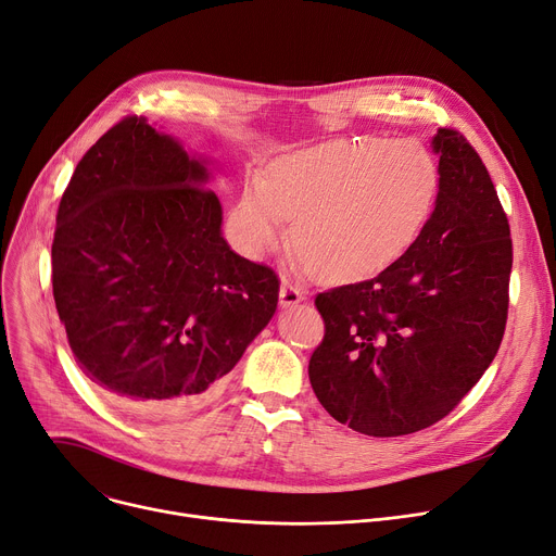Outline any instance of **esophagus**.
Instances as JSON below:
<instances>
[{
  "mask_svg": "<svg viewBox=\"0 0 556 556\" xmlns=\"http://www.w3.org/2000/svg\"><path fill=\"white\" fill-rule=\"evenodd\" d=\"M300 302H304L302 290L295 288L290 281H281V286H279V306L290 308V306H298Z\"/></svg>",
  "mask_w": 556,
  "mask_h": 556,
  "instance_id": "1",
  "label": "esophagus"
}]
</instances>
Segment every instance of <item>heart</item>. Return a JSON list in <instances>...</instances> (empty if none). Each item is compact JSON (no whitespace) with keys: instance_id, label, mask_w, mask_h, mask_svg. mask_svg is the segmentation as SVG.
<instances>
[{"instance_id":"b5f03b06","label":"heart","mask_w":556,"mask_h":556,"mask_svg":"<svg viewBox=\"0 0 556 556\" xmlns=\"http://www.w3.org/2000/svg\"><path fill=\"white\" fill-rule=\"evenodd\" d=\"M442 191L440 160L415 137L333 139L279 157L268 182L250 178L229 231L250 258L288 239L302 270L361 281L388 270L428 227Z\"/></svg>"}]
</instances>
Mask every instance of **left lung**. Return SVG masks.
Masks as SVG:
<instances>
[{"instance_id":"obj_1","label":"left lung","mask_w":556,"mask_h":556,"mask_svg":"<svg viewBox=\"0 0 556 556\" xmlns=\"http://www.w3.org/2000/svg\"><path fill=\"white\" fill-rule=\"evenodd\" d=\"M437 210L396 263L315 298L325 340L308 378L340 424L399 437L444 419L498 354L509 306L511 239L473 146L440 128Z\"/></svg>"}]
</instances>
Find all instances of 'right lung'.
<instances>
[{
	"mask_svg": "<svg viewBox=\"0 0 556 556\" xmlns=\"http://www.w3.org/2000/svg\"><path fill=\"white\" fill-rule=\"evenodd\" d=\"M210 160L143 116L78 162L55 216L53 300L74 358L132 413L207 401L266 329L279 279L223 239Z\"/></svg>",
	"mask_w": 556,
	"mask_h": 556,
	"instance_id": "right-lung-1",
	"label": "right lung"
}]
</instances>
